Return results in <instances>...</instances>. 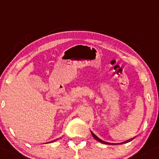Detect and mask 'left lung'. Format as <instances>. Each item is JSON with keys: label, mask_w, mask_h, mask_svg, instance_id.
<instances>
[{"label": "left lung", "mask_w": 159, "mask_h": 159, "mask_svg": "<svg viewBox=\"0 0 159 159\" xmlns=\"http://www.w3.org/2000/svg\"><path fill=\"white\" fill-rule=\"evenodd\" d=\"M91 134H92V136H93V138H94L95 139H96V140H98V142H100V143H103V144H107V145H118V144H124V143H129V142L132 141V140H133V139H134V138H132V139H129V140H126V141H125V142H123V143H118V144H116V143H107V142H104V141H103V140H101V139H99V138H98V137L96 135L94 134V133H93L92 132H91Z\"/></svg>", "instance_id": "1"}]
</instances>
